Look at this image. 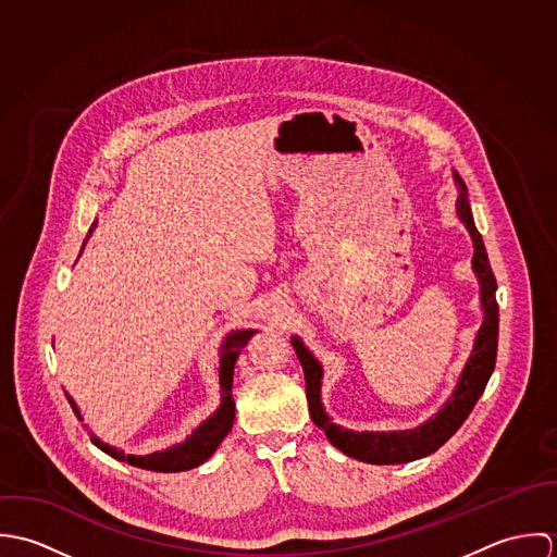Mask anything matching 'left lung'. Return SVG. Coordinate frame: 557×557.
Here are the masks:
<instances>
[{"mask_svg": "<svg viewBox=\"0 0 557 557\" xmlns=\"http://www.w3.org/2000/svg\"><path fill=\"white\" fill-rule=\"evenodd\" d=\"M455 182L459 186L457 197V216L468 227L472 242H474V257L472 268L476 272L480 283V305H482V325L474 338V349L461 371V377L453 391V395L442 405V409L422 422L416 429L407 431H349L330 420L321 405V377L323 369L318 358L305 347V343L298 336H292V345L298 354V360L305 371L307 380V398H309V411L313 422L325 433L332 446H336L347 457H354L364 463L375 466H395V463H409L416 459H422L431 453H435L440 446H444L466 422L470 411L474 409L478 398L484 393L486 382L495 369V356H497V330H499V311L495 302V274L491 270L486 248L482 236L478 234L474 225V216L468 201V188L459 173L455 171Z\"/></svg>", "mask_w": 557, "mask_h": 557, "instance_id": "8db88e82", "label": "left lung"}]
</instances>
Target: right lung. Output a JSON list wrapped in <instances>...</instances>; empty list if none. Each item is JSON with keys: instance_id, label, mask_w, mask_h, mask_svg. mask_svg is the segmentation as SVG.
Wrapping results in <instances>:
<instances>
[{"instance_id": "1", "label": "right lung", "mask_w": 557, "mask_h": 557, "mask_svg": "<svg viewBox=\"0 0 557 557\" xmlns=\"http://www.w3.org/2000/svg\"><path fill=\"white\" fill-rule=\"evenodd\" d=\"M94 227H96V223L89 227L87 238L91 236ZM87 238H85V242H87ZM83 246H81V250H83ZM255 332L257 330H234L232 334L225 336V341L221 345V367H219L221 405L182 444H175V446H171L166 450H159V453H152V455L137 457V455H124V450H117V448L100 442L96 435H89V440L102 453H107L109 457H113L117 461H126V463H131L135 468H141V470H150V472H186V470H193V468L201 466L203 461H208L214 455L219 444L227 437V433L234 426V418H236V403H234V393H232L234 367H236V360H238L242 347L250 341V336ZM66 398H69L73 411L77 413V418L83 420L77 403L73 400L71 395H66Z\"/></svg>"}]
</instances>
